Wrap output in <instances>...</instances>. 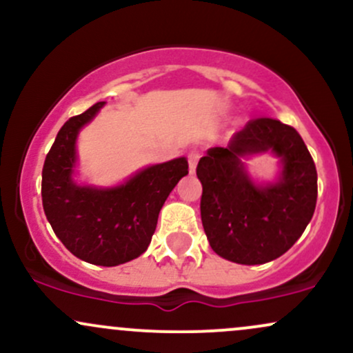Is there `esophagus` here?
Wrapping results in <instances>:
<instances>
[{
	"label": "esophagus",
	"mask_w": 353,
	"mask_h": 353,
	"mask_svg": "<svg viewBox=\"0 0 353 353\" xmlns=\"http://www.w3.org/2000/svg\"><path fill=\"white\" fill-rule=\"evenodd\" d=\"M201 154L197 151H190L188 154V161H189V172L194 174L196 172V168H197V161H199Z\"/></svg>",
	"instance_id": "obj_1"
}]
</instances>
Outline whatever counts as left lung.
Returning <instances> with one entry per match:
<instances>
[{"label": "left lung", "instance_id": "left-lung-1", "mask_svg": "<svg viewBox=\"0 0 353 353\" xmlns=\"http://www.w3.org/2000/svg\"><path fill=\"white\" fill-rule=\"evenodd\" d=\"M270 152L281 171L274 183H255L244 159ZM201 219L222 259L257 265L281 257L302 236L317 204V171L301 134L270 117L244 125L228 148H210L197 164Z\"/></svg>", "mask_w": 353, "mask_h": 353}]
</instances>
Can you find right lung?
<instances>
[{
    "label": "right lung",
    "mask_w": 353,
    "mask_h": 353,
    "mask_svg": "<svg viewBox=\"0 0 353 353\" xmlns=\"http://www.w3.org/2000/svg\"><path fill=\"white\" fill-rule=\"evenodd\" d=\"M104 104H94L59 129L44 161L41 196L52 230L71 254L89 264L114 267L148 250L161 209L189 174V164L177 157L148 165L112 188L78 184L76 141Z\"/></svg>",
    "instance_id": "obj_1"
}]
</instances>
